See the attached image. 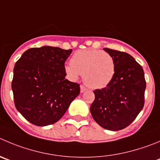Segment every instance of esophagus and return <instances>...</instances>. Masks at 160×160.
<instances>
[{
	"mask_svg": "<svg viewBox=\"0 0 160 160\" xmlns=\"http://www.w3.org/2000/svg\"><path fill=\"white\" fill-rule=\"evenodd\" d=\"M86 90V88L85 87V86H80V92H81L82 93V92H84Z\"/></svg>",
	"mask_w": 160,
	"mask_h": 160,
	"instance_id": "34e87169",
	"label": "esophagus"
}]
</instances>
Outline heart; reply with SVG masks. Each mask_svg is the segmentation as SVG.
<instances>
[{
	"label": "heart",
	"mask_w": 160,
	"mask_h": 160,
	"mask_svg": "<svg viewBox=\"0 0 160 160\" xmlns=\"http://www.w3.org/2000/svg\"><path fill=\"white\" fill-rule=\"evenodd\" d=\"M64 72L71 81L83 74L85 84L92 89L107 87L115 73V63L112 55L97 49H83L74 53L71 63L64 66Z\"/></svg>",
	"instance_id": "b5f03b06"
}]
</instances>
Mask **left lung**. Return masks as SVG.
<instances>
[{
	"label": "left lung",
	"instance_id": "obj_1",
	"mask_svg": "<svg viewBox=\"0 0 160 160\" xmlns=\"http://www.w3.org/2000/svg\"><path fill=\"white\" fill-rule=\"evenodd\" d=\"M104 50L115 60V76L107 87L93 91L90 112L100 127L116 131L128 127L142 110L146 82L142 67L133 56L111 48Z\"/></svg>",
	"mask_w": 160,
	"mask_h": 160
}]
</instances>
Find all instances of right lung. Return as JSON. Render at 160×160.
<instances>
[{"label":"right lung","instance_id":"right-lung-1","mask_svg":"<svg viewBox=\"0 0 160 160\" xmlns=\"http://www.w3.org/2000/svg\"><path fill=\"white\" fill-rule=\"evenodd\" d=\"M71 52L48 45L29 48L16 63L15 105L32 124L45 127L59 121L80 93L79 85L65 78L64 63Z\"/></svg>","mask_w":160,"mask_h":160}]
</instances>
